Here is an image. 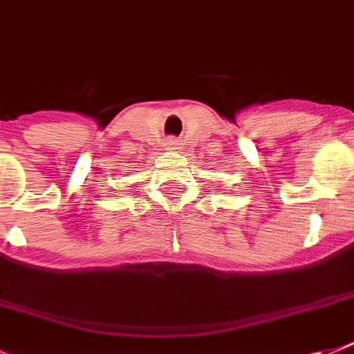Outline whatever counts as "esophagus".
I'll list each match as a JSON object with an SVG mask.
<instances>
[{
	"mask_svg": "<svg viewBox=\"0 0 354 354\" xmlns=\"http://www.w3.org/2000/svg\"><path fill=\"white\" fill-rule=\"evenodd\" d=\"M180 141H178V139H174V138H169V139H165V150H178L180 149Z\"/></svg>",
	"mask_w": 354,
	"mask_h": 354,
	"instance_id": "1",
	"label": "esophagus"
}]
</instances>
